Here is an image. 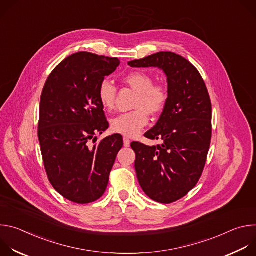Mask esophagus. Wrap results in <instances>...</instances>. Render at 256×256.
I'll list each match as a JSON object with an SVG mask.
<instances>
[{
  "mask_svg": "<svg viewBox=\"0 0 256 256\" xmlns=\"http://www.w3.org/2000/svg\"><path fill=\"white\" fill-rule=\"evenodd\" d=\"M130 138H124V147H130Z\"/></svg>",
  "mask_w": 256,
  "mask_h": 256,
  "instance_id": "esophagus-1",
  "label": "esophagus"
}]
</instances>
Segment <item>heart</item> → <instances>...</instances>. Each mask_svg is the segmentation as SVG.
<instances>
[{"mask_svg": "<svg viewBox=\"0 0 256 256\" xmlns=\"http://www.w3.org/2000/svg\"><path fill=\"white\" fill-rule=\"evenodd\" d=\"M124 82L138 92L134 103V107L138 109L114 118L110 124L114 132L132 138L147 126L149 122L147 111L151 114H157L163 110L168 100V91L164 85L153 84V78L144 72H130L126 76ZM98 97L105 109L110 110L114 107L116 87L112 80L104 79L101 81Z\"/></svg>", "mask_w": 256, "mask_h": 256, "instance_id": "b5f03b06", "label": "heart"}]
</instances>
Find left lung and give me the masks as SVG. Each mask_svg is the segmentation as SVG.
<instances>
[{
  "instance_id": "8db88e82",
  "label": "left lung",
  "mask_w": 256,
  "mask_h": 256,
  "mask_svg": "<svg viewBox=\"0 0 256 256\" xmlns=\"http://www.w3.org/2000/svg\"><path fill=\"white\" fill-rule=\"evenodd\" d=\"M159 68L167 77L168 100L156 126L144 134L162 144L134 142L138 184L150 198L171 204L186 196L202 176L212 138V103L196 68L186 58L160 52L128 62Z\"/></svg>"
}]
</instances>
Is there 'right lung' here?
Here are the masks:
<instances>
[{"label":"right lung","mask_w":256,"mask_h":256,"mask_svg":"<svg viewBox=\"0 0 256 256\" xmlns=\"http://www.w3.org/2000/svg\"><path fill=\"white\" fill-rule=\"evenodd\" d=\"M120 64L116 58L74 54L54 68L42 93L38 140L44 168L54 188L76 204L103 196L124 144L118 134L89 144L108 128L98 88Z\"/></svg>","instance_id":"right-lung-1"}]
</instances>
